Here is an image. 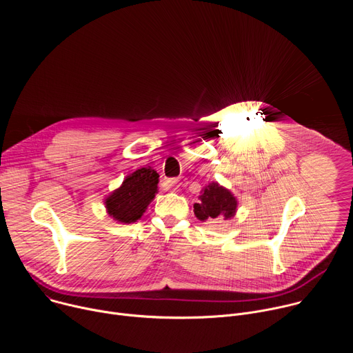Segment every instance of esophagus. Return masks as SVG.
Returning a JSON list of instances; mask_svg holds the SVG:
<instances>
[{"label":"esophagus","mask_w":353,"mask_h":353,"mask_svg":"<svg viewBox=\"0 0 353 353\" xmlns=\"http://www.w3.org/2000/svg\"><path fill=\"white\" fill-rule=\"evenodd\" d=\"M170 183V187L173 191H179L180 187H184L185 185V179L184 177H179V179H173L169 181Z\"/></svg>","instance_id":"1"}]
</instances>
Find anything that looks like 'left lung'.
Listing matches in <instances>:
<instances>
[{"label": "left lung", "mask_w": 353, "mask_h": 353, "mask_svg": "<svg viewBox=\"0 0 353 353\" xmlns=\"http://www.w3.org/2000/svg\"><path fill=\"white\" fill-rule=\"evenodd\" d=\"M199 203L194 204V214L199 221L223 218L232 219L237 212V199L234 194L219 183H210L201 191Z\"/></svg>", "instance_id": "left-lung-1"}]
</instances>
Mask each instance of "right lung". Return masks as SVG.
I'll return each mask as SVG.
<instances>
[{"label":"right lung","mask_w":353,"mask_h":353,"mask_svg":"<svg viewBox=\"0 0 353 353\" xmlns=\"http://www.w3.org/2000/svg\"><path fill=\"white\" fill-rule=\"evenodd\" d=\"M159 174L150 166L128 174L121 185L105 198L106 212L120 223H134L158 192Z\"/></svg>","instance_id":"right-lung-1"}]
</instances>
